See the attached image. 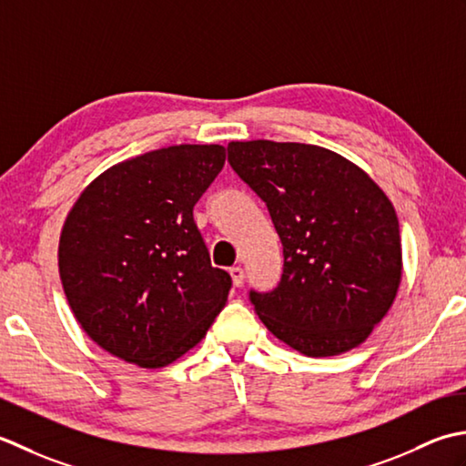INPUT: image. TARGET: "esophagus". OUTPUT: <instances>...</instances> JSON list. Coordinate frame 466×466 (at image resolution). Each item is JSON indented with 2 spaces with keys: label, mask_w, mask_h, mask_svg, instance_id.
<instances>
[{
  "label": "esophagus",
  "mask_w": 466,
  "mask_h": 466,
  "mask_svg": "<svg viewBox=\"0 0 466 466\" xmlns=\"http://www.w3.org/2000/svg\"><path fill=\"white\" fill-rule=\"evenodd\" d=\"M229 273H231L233 286H235V288H241V286H243V279H245V273H243V269H241V268H231V269H229Z\"/></svg>",
  "instance_id": "esophagus-1"
}]
</instances>
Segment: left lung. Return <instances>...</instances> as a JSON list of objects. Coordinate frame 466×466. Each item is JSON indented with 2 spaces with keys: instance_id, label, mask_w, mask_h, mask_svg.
<instances>
[{
  "instance_id": "1",
  "label": "left lung",
  "mask_w": 466,
  "mask_h": 466,
  "mask_svg": "<svg viewBox=\"0 0 466 466\" xmlns=\"http://www.w3.org/2000/svg\"><path fill=\"white\" fill-rule=\"evenodd\" d=\"M229 163L269 208L283 275L251 291L259 319L309 358L350 352L392 308L402 281L394 205L366 170L301 142H229Z\"/></svg>"
}]
</instances>
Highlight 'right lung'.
Masks as SVG:
<instances>
[{
	"instance_id": "add662e5",
	"label": "right lung",
	"mask_w": 466,
	"mask_h": 466,
	"mask_svg": "<svg viewBox=\"0 0 466 466\" xmlns=\"http://www.w3.org/2000/svg\"><path fill=\"white\" fill-rule=\"evenodd\" d=\"M225 147L175 145L104 170L66 217L58 268L76 321L138 368L173 364L207 336L231 289L193 207L221 173Z\"/></svg>"
}]
</instances>
